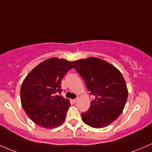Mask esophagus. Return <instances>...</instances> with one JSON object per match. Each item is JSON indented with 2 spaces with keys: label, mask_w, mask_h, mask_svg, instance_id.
<instances>
[{
  "label": "esophagus",
  "mask_w": 152,
  "mask_h": 152,
  "mask_svg": "<svg viewBox=\"0 0 152 152\" xmlns=\"http://www.w3.org/2000/svg\"><path fill=\"white\" fill-rule=\"evenodd\" d=\"M79 98H76V99H73V102H74V103H77L78 102V101H79Z\"/></svg>",
  "instance_id": "1"
}]
</instances>
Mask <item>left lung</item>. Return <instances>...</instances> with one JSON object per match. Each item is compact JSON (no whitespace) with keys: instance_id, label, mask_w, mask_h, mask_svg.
I'll list each match as a JSON object with an SVG mask.
<instances>
[{"instance_id":"1","label":"left lung","mask_w":152,"mask_h":152,"mask_svg":"<svg viewBox=\"0 0 152 152\" xmlns=\"http://www.w3.org/2000/svg\"><path fill=\"white\" fill-rule=\"evenodd\" d=\"M71 63L84 79L89 94L95 96L89 109L81 114L82 121L95 128L109 126L122 113L128 99L127 86L122 73L98 58Z\"/></svg>"}]
</instances>
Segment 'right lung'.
I'll use <instances>...</instances> for the list:
<instances>
[{"label":"right lung","mask_w":152,"mask_h":152,"mask_svg":"<svg viewBox=\"0 0 152 152\" xmlns=\"http://www.w3.org/2000/svg\"><path fill=\"white\" fill-rule=\"evenodd\" d=\"M70 61L52 58L37 66L21 84V102L25 113L37 126L56 128L65 121L69 100L61 94V80L70 69Z\"/></svg>","instance_id":"1"}]
</instances>
